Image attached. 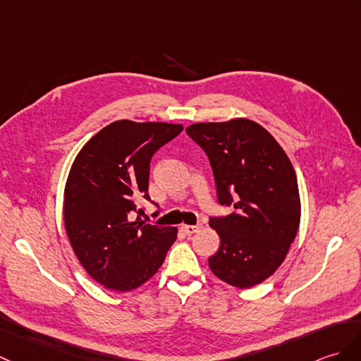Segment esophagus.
I'll use <instances>...</instances> for the list:
<instances>
[{"instance_id": "esophagus-1", "label": "esophagus", "mask_w": 361, "mask_h": 361, "mask_svg": "<svg viewBox=\"0 0 361 361\" xmlns=\"http://www.w3.org/2000/svg\"><path fill=\"white\" fill-rule=\"evenodd\" d=\"M181 229L184 233H188V235H192V233H195L200 231V226H190V224H183Z\"/></svg>"}]
</instances>
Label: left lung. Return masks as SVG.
Returning <instances> with one entry per match:
<instances>
[{
	"mask_svg": "<svg viewBox=\"0 0 361 361\" xmlns=\"http://www.w3.org/2000/svg\"><path fill=\"white\" fill-rule=\"evenodd\" d=\"M186 132L211 161L220 204L235 209L209 221L220 235L209 267L231 286L252 288L279 269L297 235L294 166L271 133L247 118L195 123Z\"/></svg>",
	"mask_w": 361,
	"mask_h": 361,
	"instance_id": "1",
	"label": "left lung"
}]
</instances>
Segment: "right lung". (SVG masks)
Wrapping results in <instances>:
<instances>
[{"label": "right lung", "mask_w": 361, "mask_h": 361, "mask_svg": "<svg viewBox=\"0 0 361 361\" xmlns=\"http://www.w3.org/2000/svg\"><path fill=\"white\" fill-rule=\"evenodd\" d=\"M181 124L114 121L78 152L64 188V226L75 255L106 289L128 292L155 275L177 228L146 224L137 200H150V158Z\"/></svg>", "instance_id": "right-lung-1"}]
</instances>
